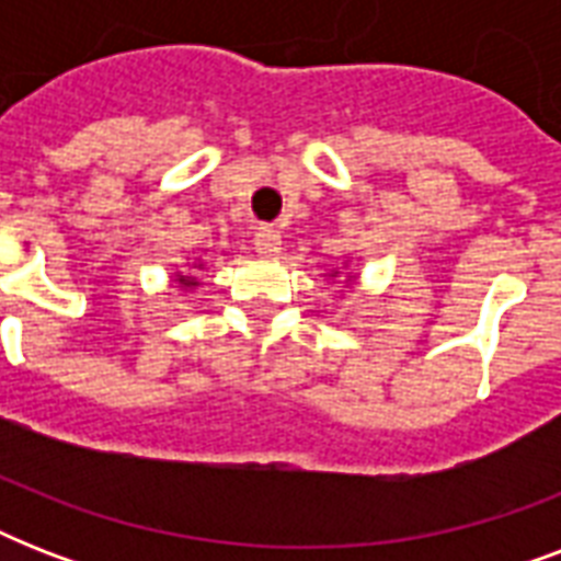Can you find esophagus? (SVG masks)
Listing matches in <instances>:
<instances>
[{"mask_svg":"<svg viewBox=\"0 0 561 561\" xmlns=\"http://www.w3.org/2000/svg\"><path fill=\"white\" fill-rule=\"evenodd\" d=\"M255 253L262 255V259H276L282 253L279 229L271 227V224L259 227V232H255Z\"/></svg>","mask_w":561,"mask_h":561,"instance_id":"esophagus-1","label":"esophagus"}]
</instances>
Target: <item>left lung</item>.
Masks as SVG:
<instances>
[{
  "mask_svg": "<svg viewBox=\"0 0 561 561\" xmlns=\"http://www.w3.org/2000/svg\"><path fill=\"white\" fill-rule=\"evenodd\" d=\"M343 271H350V262L343 264ZM337 273H341V271H332V273H329V276H332V279H334ZM355 279H358V276H352V273H350V276H346V279H343V282H346V285H352V282H355Z\"/></svg>",
  "mask_w": 561,
  "mask_h": 561,
  "instance_id": "8db88e82",
  "label": "left lung"
}]
</instances>
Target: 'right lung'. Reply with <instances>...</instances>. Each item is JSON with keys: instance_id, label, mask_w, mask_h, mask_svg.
Listing matches in <instances>:
<instances>
[{"instance_id": "1", "label": "right lung", "mask_w": 561, "mask_h": 561, "mask_svg": "<svg viewBox=\"0 0 561 561\" xmlns=\"http://www.w3.org/2000/svg\"><path fill=\"white\" fill-rule=\"evenodd\" d=\"M192 267H194V271H201V267H203L201 259H194ZM174 282L180 285V290H194L197 285H201V279H197L194 273H183V271H174Z\"/></svg>"}]
</instances>
